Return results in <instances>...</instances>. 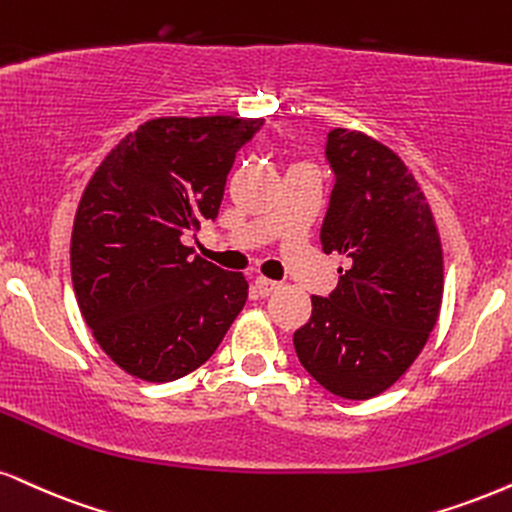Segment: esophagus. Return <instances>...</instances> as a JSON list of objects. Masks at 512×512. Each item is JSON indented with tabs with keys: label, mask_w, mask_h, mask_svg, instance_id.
I'll return each instance as SVG.
<instances>
[{
	"label": "esophagus",
	"mask_w": 512,
	"mask_h": 512,
	"mask_svg": "<svg viewBox=\"0 0 512 512\" xmlns=\"http://www.w3.org/2000/svg\"><path fill=\"white\" fill-rule=\"evenodd\" d=\"M254 287L261 296H268V294H273V292H277V289H280V282L268 280V277H256Z\"/></svg>",
	"instance_id": "obj_1"
}]
</instances>
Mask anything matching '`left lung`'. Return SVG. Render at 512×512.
<instances>
[{
    "label": "left lung",
    "mask_w": 512,
    "mask_h": 512,
    "mask_svg": "<svg viewBox=\"0 0 512 512\" xmlns=\"http://www.w3.org/2000/svg\"><path fill=\"white\" fill-rule=\"evenodd\" d=\"M325 159L334 187L320 242L351 266L330 296H311L294 349L315 382L363 401L399 380L437 325L444 258L425 194L394 151L337 128Z\"/></svg>",
    "instance_id": "1"
}]
</instances>
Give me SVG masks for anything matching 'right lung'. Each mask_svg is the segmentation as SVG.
Returning <instances> with one entry per match:
<instances>
[{
	"label": "right lung",
	"mask_w": 512,
	"mask_h": 512,
	"mask_svg": "<svg viewBox=\"0 0 512 512\" xmlns=\"http://www.w3.org/2000/svg\"><path fill=\"white\" fill-rule=\"evenodd\" d=\"M263 118H156L94 170L71 237L80 313L113 363L147 382L204 365L249 296L242 273L194 256L216 220L237 151Z\"/></svg>",
	"instance_id": "right-lung-1"
}]
</instances>
